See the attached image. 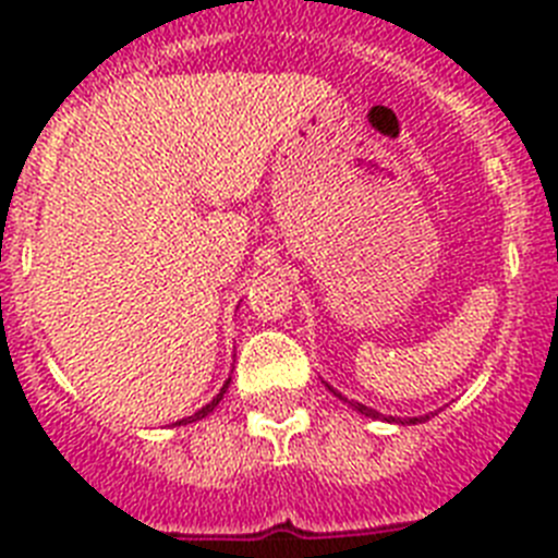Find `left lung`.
Segmentation results:
<instances>
[{
    "label": "left lung",
    "instance_id": "obj_1",
    "mask_svg": "<svg viewBox=\"0 0 558 558\" xmlns=\"http://www.w3.org/2000/svg\"><path fill=\"white\" fill-rule=\"evenodd\" d=\"M332 393H338V391H332ZM338 397H340V393H338ZM340 399H343V402H349V405H352L354 411L366 413V416H372V418H379V413H377V411H372V408L360 405V402H354V399H347V397H340ZM411 422H422V418H411Z\"/></svg>",
    "mask_w": 558,
    "mask_h": 558
}]
</instances>
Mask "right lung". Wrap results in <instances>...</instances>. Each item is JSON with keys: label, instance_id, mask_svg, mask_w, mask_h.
Returning <instances> with one entry per match:
<instances>
[{"label": "right lung", "instance_id": "add662e5", "mask_svg": "<svg viewBox=\"0 0 558 558\" xmlns=\"http://www.w3.org/2000/svg\"><path fill=\"white\" fill-rule=\"evenodd\" d=\"M229 383H231V377H229V379H226V386H223V388H220V393H218V397H215V399H211L209 405H204V408H201V411H198V413H192V416L181 418V422H175V425H190V422H198V418L209 416V413H211V411H215V408H218V405H220V399H223V393H226V388H229Z\"/></svg>", "mask_w": 558, "mask_h": 558}]
</instances>
